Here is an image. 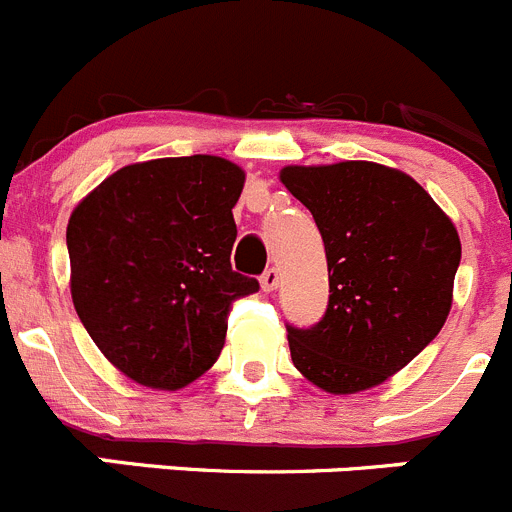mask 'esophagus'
<instances>
[{
    "instance_id": "34e87169",
    "label": "esophagus",
    "mask_w": 512,
    "mask_h": 512,
    "mask_svg": "<svg viewBox=\"0 0 512 512\" xmlns=\"http://www.w3.org/2000/svg\"><path fill=\"white\" fill-rule=\"evenodd\" d=\"M279 286V271L276 269H266L264 276H261V289L264 291H274Z\"/></svg>"
}]
</instances>
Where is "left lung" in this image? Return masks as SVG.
<instances>
[{"label": "left lung", "instance_id": "obj_1", "mask_svg": "<svg viewBox=\"0 0 512 512\" xmlns=\"http://www.w3.org/2000/svg\"><path fill=\"white\" fill-rule=\"evenodd\" d=\"M279 178L314 216L329 269L324 319L289 326L291 362L329 394L377 387L447 321L455 223L415 178L369 160L286 165Z\"/></svg>", "mask_w": 512, "mask_h": 512}]
</instances>
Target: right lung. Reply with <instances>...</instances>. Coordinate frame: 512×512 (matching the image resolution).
Segmentation results:
<instances>
[{"label":"right lung","instance_id":"right-lung-1","mask_svg":"<svg viewBox=\"0 0 512 512\" xmlns=\"http://www.w3.org/2000/svg\"><path fill=\"white\" fill-rule=\"evenodd\" d=\"M246 183L218 155L125 165L67 223L70 294L105 359L133 382H196L226 344L231 301L259 281L231 269L233 206Z\"/></svg>","mask_w":512,"mask_h":512}]
</instances>
